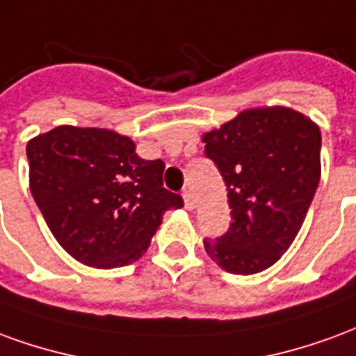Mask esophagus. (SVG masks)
<instances>
[{"instance_id":"1","label":"esophagus","mask_w":356,"mask_h":356,"mask_svg":"<svg viewBox=\"0 0 356 356\" xmlns=\"http://www.w3.org/2000/svg\"><path fill=\"white\" fill-rule=\"evenodd\" d=\"M183 200H185V208L186 209H194V196L193 193L186 188V191H183Z\"/></svg>"}]
</instances>
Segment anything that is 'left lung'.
I'll list each match as a JSON object with an SVG mask.
<instances>
[{
  "label": "left lung",
  "instance_id": "8db88e82",
  "mask_svg": "<svg viewBox=\"0 0 356 356\" xmlns=\"http://www.w3.org/2000/svg\"><path fill=\"white\" fill-rule=\"evenodd\" d=\"M206 156L223 175L232 223L204 248L232 275L275 265L305 221L321 181V129L286 106L240 112L204 133Z\"/></svg>",
  "mask_w": 356,
  "mask_h": 356
}]
</instances>
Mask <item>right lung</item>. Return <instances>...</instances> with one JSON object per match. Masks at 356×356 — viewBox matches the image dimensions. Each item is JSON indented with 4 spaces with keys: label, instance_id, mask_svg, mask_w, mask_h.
<instances>
[{
    "label": "right lung",
    "instance_id": "right-lung-1",
    "mask_svg": "<svg viewBox=\"0 0 356 356\" xmlns=\"http://www.w3.org/2000/svg\"><path fill=\"white\" fill-rule=\"evenodd\" d=\"M30 191L60 246L88 267L137 261L183 198L163 188L162 160H143L125 135L58 125L26 145Z\"/></svg>",
    "mask_w": 356,
    "mask_h": 356
}]
</instances>
